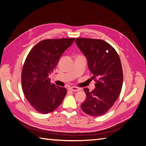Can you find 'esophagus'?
Masks as SVG:
<instances>
[{
  "label": "esophagus",
  "instance_id": "obj_1",
  "mask_svg": "<svg viewBox=\"0 0 146 146\" xmlns=\"http://www.w3.org/2000/svg\"><path fill=\"white\" fill-rule=\"evenodd\" d=\"M68 90H70V91H74V92H76V91H79V88H77V87H76V86H72V87H70L68 88Z\"/></svg>",
  "mask_w": 146,
  "mask_h": 146
}]
</instances>
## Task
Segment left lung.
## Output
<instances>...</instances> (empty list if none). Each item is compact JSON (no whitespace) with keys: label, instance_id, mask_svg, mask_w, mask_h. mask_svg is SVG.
Returning <instances> with one entry per match:
<instances>
[{"label":"left lung","instance_id":"left-lung-1","mask_svg":"<svg viewBox=\"0 0 146 146\" xmlns=\"http://www.w3.org/2000/svg\"><path fill=\"white\" fill-rule=\"evenodd\" d=\"M76 42L96 82L92 91L84 88L86 99L81 108L88 115L99 116L111 108L121 93L123 72L120 58L115 49L102 39L81 38Z\"/></svg>","mask_w":146,"mask_h":146}]
</instances>
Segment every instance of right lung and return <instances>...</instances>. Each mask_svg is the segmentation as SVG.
<instances>
[{"label":"right lung","instance_id":"right-lung-1","mask_svg":"<svg viewBox=\"0 0 146 146\" xmlns=\"http://www.w3.org/2000/svg\"><path fill=\"white\" fill-rule=\"evenodd\" d=\"M74 40V38L42 40L32 48L26 58L21 74L22 87L26 99L39 113L54 111L67 93L65 88L51 83L48 76Z\"/></svg>","mask_w":146,"mask_h":146}]
</instances>
